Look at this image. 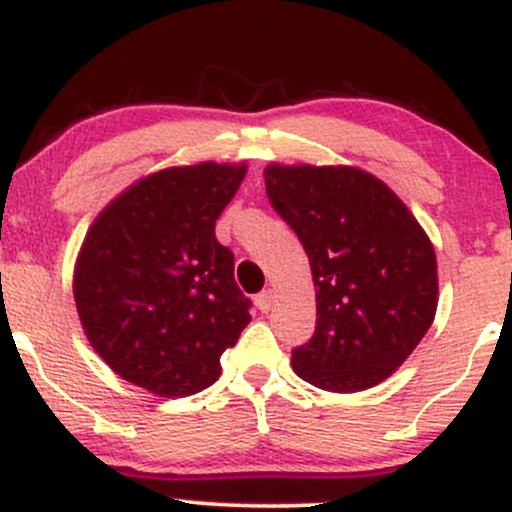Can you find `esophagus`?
Segmentation results:
<instances>
[{
  "instance_id": "obj_1",
  "label": "esophagus",
  "mask_w": 512,
  "mask_h": 512,
  "mask_svg": "<svg viewBox=\"0 0 512 512\" xmlns=\"http://www.w3.org/2000/svg\"><path fill=\"white\" fill-rule=\"evenodd\" d=\"M255 303H257V308L262 310V313H269V308H272V303H274V291L272 289L262 291L260 296L255 298Z\"/></svg>"
}]
</instances>
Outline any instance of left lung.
Here are the masks:
<instances>
[{
    "label": "left lung",
    "instance_id": "left-lung-1",
    "mask_svg": "<svg viewBox=\"0 0 512 512\" xmlns=\"http://www.w3.org/2000/svg\"><path fill=\"white\" fill-rule=\"evenodd\" d=\"M267 197L303 243L317 322L291 354L305 383L361 392L419 346L438 308L431 238L383 180L354 166L264 168Z\"/></svg>",
    "mask_w": 512,
    "mask_h": 512
}]
</instances>
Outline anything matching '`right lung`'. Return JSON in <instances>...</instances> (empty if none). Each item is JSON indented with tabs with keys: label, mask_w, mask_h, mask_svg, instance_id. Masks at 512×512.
<instances>
[{
	"label": "right lung",
	"mask_w": 512,
	"mask_h": 512,
	"mask_svg": "<svg viewBox=\"0 0 512 512\" xmlns=\"http://www.w3.org/2000/svg\"><path fill=\"white\" fill-rule=\"evenodd\" d=\"M245 163L156 170L96 216L74 264V301L96 354L156 397L216 383L221 354L248 327L250 301L214 226Z\"/></svg>",
	"instance_id": "1"
}]
</instances>
